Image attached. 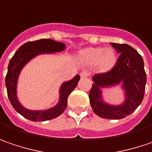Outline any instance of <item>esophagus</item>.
Segmentation results:
<instances>
[{
    "instance_id": "34e87169",
    "label": "esophagus",
    "mask_w": 152,
    "mask_h": 152,
    "mask_svg": "<svg viewBox=\"0 0 152 152\" xmlns=\"http://www.w3.org/2000/svg\"><path fill=\"white\" fill-rule=\"evenodd\" d=\"M89 75H90V72L86 71V70H84V71H82V72H80L81 78H87Z\"/></svg>"
}]
</instances>
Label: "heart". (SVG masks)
<instances>
[{
	"label": "heart",
	"instance_id": "b5f03b06",
	"mask_svg": "<svg viewBox=\"0 0 152 152\" xmlns=\"http://www.w3.org/2000/svg\"><path fill=\"white\" fill-rule=\"evenodd\" d=\"M80 59L88 65L96 64L100 71L110 70L116 62V53L113 49L88 48L80 52Z\"/></svg>",
	"mask_w": 152,
	"mask_h": 152
}]
</instances>
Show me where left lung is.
<instances>
[{
    "mask_svg": "<svg viewBox=\"0 0 152 152\" xmlns=\"http://www.w3.org/2000/svg\"><path fill=\"white\" fill-rule=\"evenodd\" d=\"M115 49L118 57L116 64L107 72L97 73L92 77L93 84L89 98L91 108L99 117L110 120H119L132 114L140 104L146 84V73L144 61L140 55L128 44L110 42ZM123 83L125 91V101L121 105H110L102 101V90Z\"/></svg>",
    "mask_w": 152,
    "mask_h": 152,
    "instance_id": "8db88e82",
    "label": "left lung"
}]
</instances>
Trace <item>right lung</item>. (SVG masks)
<instances>
[{
	"label": "right lung",
	"instance_id": "add662e5",
	"mask_svg": "<svg viewBox=\"0 0 152 152\" xmlns=\"http://www.w3.org/2000/svg\"><path fill=\"white\" fill-rule=\"evenodd\" d=\"M64 43L51 39H40L27 42L19 47L9 61L6 76V87L12 106L22 116L32 121H45L61 115L67 106V97L77 86L80 77L76 75L72 80L64 82L60 88V99L56 105L45 110H30L21 105L17 97V83L22 68L35 56L41 54L61 52L65 50Z\"/></svg>",
	"mask_w": 152,
	"mask_h": 152
}]
</instances>
